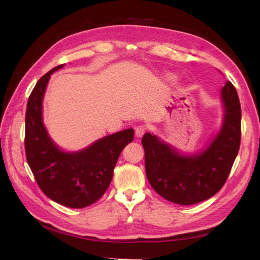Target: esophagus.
I'll return each instance as SVG.
<instances>
[{"instance_id": "esophagus-1", "label": "esophagus", "mask_w": 260, "mask_h": 260, "mask_svg": "<svg viewBox=\"0 0 260 260\" xmlns=\"http://www.w3.org/2000/svg\"><path fill=\"white\" fill-rule=\"evenodd\" d=\"M146 131H147V126H146V125H144V124L138 125L137 128H136V130H135L136 137H137V138H141L142 136L145 135V132H146Z\"/></svg>"}]
</instances>
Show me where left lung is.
<instances>
[{"mask_svg": "<svg viewBox=\"0 0 260 260\" xmlns=\"http://www.w3.org/2000/svg\"><path fill=\"white\" fill-rule=\"evenodd\" d=\"M220 99L222 123L204 149L185 153L149 132L142 138L148 181L169 202L179 205L202 202L218 193L229 176L240 147L241 108L229 81L222 87Z\"/></svg>", "mask_w": 260, "mask_h": 260, "instance_id": "1", "label": "left lung"}]
</instances>
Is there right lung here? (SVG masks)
I'll list each match as a JSON object with an SVG mask.
<instances>
[{"label":"right lung","instance_id":"obj_1","mask_svg":"<svg viewBox=\"0 0 260 260\" xmlns=\"http://www.w3.org/2000/svg\"><path fill=\"white\" fill-rule=\"evenodd\" d=\"M42 76L31 92L25 112V156L34 176L47 197L61 205L82 209L102 197L112 181L121 151L134 139V129L100 138L77 151L62 150L44 123V98L50 75Z\"/></svg>","mask_w":260,"mask_h":260}]
</instances>
